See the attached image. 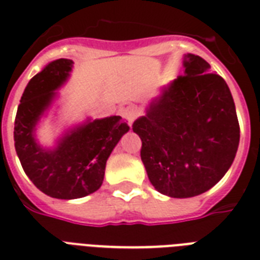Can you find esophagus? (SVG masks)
Returning a JSON list of instances; mask_svg holds the SVG:
<instances>
[{
    "label": "esophagus",
    "instance_id": "obj_1",
    "mask_svg": "<svg viewBox=\"0 0 260 260\" xmlns=\"http://www.w3.org/2000/svg\"><path fill=\"white\" fill-rule=\"evenodd\" d=\"M120 114L125 118L126 122L129 125H132L135 120H136V117L139 116V110L134 105H124L120 108Z\"/></svg>",
    "mask_w": 260,
    "mask_h": 260
}]
</instances>
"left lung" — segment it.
<instances>
[{
  "label": "left lung",
  "mask_w": 260,
  "mask_h": 260,
  "mask_svg": "<svg viewBox=\"0 0 260 260\" xmlns=\"http://www.w3.org/2000/svg\"><path fill=\"white\" fill-rule=\"evenodd\" d=\"M183 77L167 83L135 120L142 162L159 193L190 198L213 187L234 163L240 140L224 79L198 55L183 56Z\"/></svg>",
  "instance_id": "left-lung-1"
}]
</instances>
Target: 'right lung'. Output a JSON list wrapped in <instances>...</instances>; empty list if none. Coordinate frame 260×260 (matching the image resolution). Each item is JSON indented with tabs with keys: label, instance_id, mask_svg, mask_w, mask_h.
I'll use <instances>...</instances> for the list:
<instances>
[{
	"label": "right lung",
	"instance_id": "right-lung-1",
	"mask_svg": "<svg viewBox=\"0 0 260 260\" xmlns=\"http://www.w3.org/2000/svg\"><path fill=\"white\" fill-rule=\"evenodd\" d=\"M73 64L71 59H56L35 75L22 93L14 120V148L22 169L40 191L59 200H75L97 191L106 160L129 131L120 116L87 117L67 126L54 146L40 144L39 124L55 105Z\"/></svg>",
	"mask_w": 260,
	"mask_h": 260
}]
</instances>
